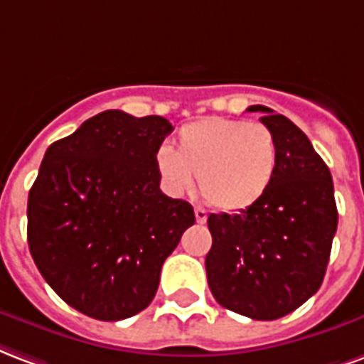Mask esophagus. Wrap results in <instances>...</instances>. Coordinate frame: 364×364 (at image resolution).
Wrapping results in <instances>:
<instances>
[{
    "label": "esophagus",
    "instance_id": "1",
    "mask_svg": "<svg viewBox=\"0 0 364 364\" xmlns=\"http://www.w3.org/2000/svg\"><path fill=\"white\" fill-rule=\"evenodd\" d=\"M193 213H196V221L200 223V225H203V223L208 221V211L203 208H196L193 209Z\"/></svg>",
    "mask_w": 364,
    "mask_h": 364
}]
</instances>
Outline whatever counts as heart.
Segmentation results:
<instances>
[{
  "label": "heart",
  "instance_id": "obj_1",
  "mask_svg": "<svg viewBox=\"0 0 364 364\" xmlns=\"http://www.w3.org/2000/svg\"><path fill=\"white\" fill-rule=\"evenodd\" d=\"M156 168L178 196L200 178L203 198L225 211L254 205L269 190L277 171V141L269 127L209 116L180 129L178 149H156Z\"/></svg>",
  "mask_w": 364,
  "mask_h": 364
}]
</instances>
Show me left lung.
<instances>
[{"label":"left lung","instance_id":"obj_1","mask_svg":"<svg viewBox=\"0 0 364 364\" xmlns=\"http://www.w3.org/2000/svg\"><path fill=\"white\" fill-rule=\"evenodd\" d=\"M277 141L269 190L240 213H211L205 256L215 301L252 320H277L309 301L322 285L338 208L330 168L302 129L283 114L256 105Z\"/></svg>","mask_w":364,"mask_h":364}]
</instances>
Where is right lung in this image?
Instances as JSON below:
<instances>
[{
	"label": "right lung",
	"mask_w": 364,
	"mask_h": 364,
	"mask_svg": "<svg viewBox=\"0 0 364 364\" xmlns=\"http://www.w3.org/2000/svg\"><path fill=\"white\" fill-rule=\"evenodd\" d=\"M161 116L105 110L46 149L28 192V248L70 306L116 322L147 309L161 267L196 223L193 208L161 192Z\"/></svg>",
	"instance_id": "add662e5"
}]
</instances>
